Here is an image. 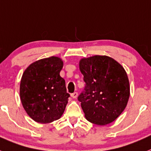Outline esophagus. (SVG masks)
<instances>
[{"mask_svg":"<svg viewBox=\"0 0 151 151\" xmlns=\"http://www.w3.org/2000/svg\"><path fill=\"white\" fill-rule=\"evenodd\" d=\"M78 92H73V93H71V94H70V96H71V97H73V98H77V97H78Z\"/></svg>","mask_w":151,"mask_h":151,"instance_id":"esophagus-1","label":"esophagus"}]
</instances>
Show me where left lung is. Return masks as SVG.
<instances>
[{
	"label": "left lung",
	"mask_w": 151,
	"mask_h": 151,
	"mask_svg": "<svg viewBox=\"0 0 151 151\" xmlns=\"http://www.w3.org/2000/svg\"><path fill=\"white\" fill-rule=\"evenodd\" d=\"M79 67L86 84L78 101L86 119L101 126L111 124L124 111L130 97L124 68L114 59L100 55L82 58Z\"/></svg>",
	"instance_id": "left-lung-1"
}]
</instances>
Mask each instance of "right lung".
Segmentation results:
<instances>
[{"mask_svg": "<svg viewBox=\"0 0 151 151\" xmlns=\"http://www.w3.org/2000/svg\"><path fill=\"white\" fill-rule=\"evenodd\" d=\"M60 58L50 57L29 65L21 78L20 97L27 114L35 121L47 124L60 118L68 102L65 81L60 76Z\"/></svg>", "mask_w": 151, "mask_h": 151, "instance_id": "obj_1", "label": "right lung"}]
</instances>
